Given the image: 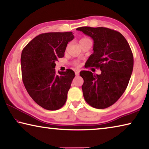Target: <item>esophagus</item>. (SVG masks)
Here are the masks:
<instances>
[{"mask_svg":"<svg viewBox=\"0 0 149 149\" xmlns=\"http://www.w3.org/2000/svg\"><path fill=\"white\" fill-rule=\"evenodd\" d=\"M75 75H79V71H78V70H77V71L75 72Z\"/></svg>","mask_w":149,"mask_h":149,"instance_id":"34e87169","label":"esophagus"}]
</instances>
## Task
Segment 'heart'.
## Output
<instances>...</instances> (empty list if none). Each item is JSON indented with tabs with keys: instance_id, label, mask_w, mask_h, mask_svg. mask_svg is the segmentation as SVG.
Here are the masks:
<instances>
[{
	"instance_id": "1",
	"label": "heart",
	"mask_w": 149,
	"mask_h": 149,
	"mask_svg": "<svg viewBox=\"0 0 149 149\" xmlns=\"http://www.w3.org/2000/svg\"><path fill=\"white\" fill-rule=\"evenodd\" d=\"M87 40H90V39L87 38V37H84V38H81L79 40V42H81V41H87ZM77 65H78V64H77Z\"/></svg>"
}]
</instances>
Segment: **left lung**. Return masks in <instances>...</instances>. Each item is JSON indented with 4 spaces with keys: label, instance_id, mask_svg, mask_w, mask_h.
Masks as SVG:
<instances>
[{
    "label": "left lung",
    "instance_id": "obj_1",
    "mask_svg": "<svg viewBox=\"0 0 149 149\" xmlns=\"http://www.w3.org/2000/svg\"><path fill=\"white\" fill-rule=\"evenodd\" d=\"M76 30L94 41V52L87 60V67L101 70L100 75L80 72L84 99L93 108L109 107L125 92L132 74L133 56L129 43L120 32L107 27L85 26Z\"/></svg>",
    "mask_w": 149,
    "mask_h": 149
}]
</instances>
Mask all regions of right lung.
Instances as JSON below:
<instances>
[{
	"label": "right lung",
	"mask_w": 149,
	"mask_h": 149,
	"mask_svg": "<svg viewBox=\"0 0 149 149\" xmlns=\"http://www.w3.org/2000/svg\"><path fill=\"white\" fill-rule=\"evenodd\" d=\"M74 38L71 31L45 33L33 39L22 52L24 86L32 99L46 110L60 109L66 102L75 73L67 69L57 74L55 62L64 57L68 43Z\"/></svg>",
	"instance_id": "obj_1"
}]
</instances>
